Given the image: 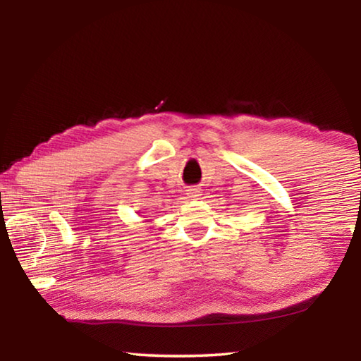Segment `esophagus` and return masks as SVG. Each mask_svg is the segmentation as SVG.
<instances>
[{"instance_id": "esophagus-1", "label": "esophagus", "mask_w": 361, "mask_h": 361, "mask_svg": "<svg viewBox=\"0 0 361 361\" xmlns=\"http://www.w3.org/2000/svg\"><path fill=\"white\" fill-rule=\"evenodd\" d=\"M188 195L191 199H195V197H199L200 195V188H189L188 189Z\"/></svg>"}]
</instances>
